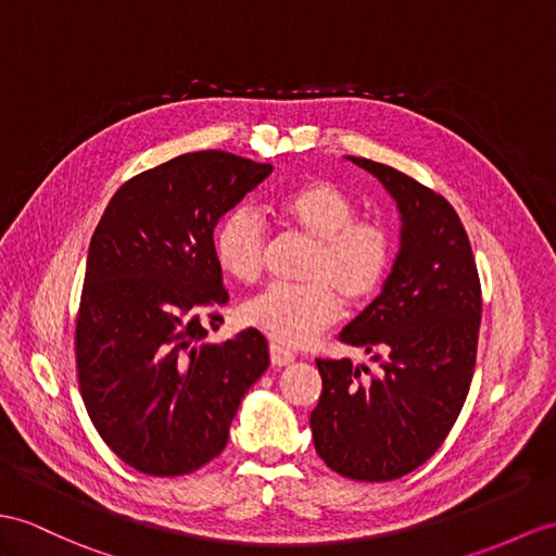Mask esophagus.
Wrapping results in <instances>:
<instances>
[{"label": "esophagus", "instance_id": "34e87169", "mask_svg": "<svg viewBox=\"0 0 556 556\" xmlns=\"http://www.w3.org/2000/svg\"><path fill=\"white\" fill-rule=\"evenodd\" d=\"M268 354H270V363L278 365V368H282V365H290L294 361L292 351H288L286 346H280V344H270Z\"/></svg>", "mask_w": 556, "mask_h": 556}]
</instances>
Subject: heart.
<instances>
[{
  "mask_svg": "<svg viewBox=\"0 0 556 556\" xmlns=\"http://www.w3.org/2000/svg\"><path fill=\"white\" fill-rule=\"evenodd\" d=\"M278 214L294 231L311 238L302 268L304 282H274L242 304L250 328L286 346H304L342 316V296L351 306L372 302L396 264L399 240L382 219L356 216L344 188L328 179H308L282 191ZM268 233L252 207L228 210L214 226L212 254L226 276L254 282L262 276Z\"/></svg>",
  "mask_w": 556,
  "mask_h": 556,
  "instance_id": "1",
  "label": "heart"
}]
</instances>
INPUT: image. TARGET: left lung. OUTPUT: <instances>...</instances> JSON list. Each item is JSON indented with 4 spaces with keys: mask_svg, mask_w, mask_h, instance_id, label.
I'll return each instance as SVG.
<instances>
[{
    "mask_svg": "<svg viewBox=\"0 0 556 556\" xmlns=\"http://www.w3.org/2000/svg\"><path fill=\"white\" fill-rule=\"evenodd\" d=\"M349 160L399 202L401 252L382 294L340 334L344 344L377 351L382 372L318 358L323 391L311 431L337 473L391 481L427 463L463 410L477 365L481 280L448 200L394 167Z\"/></svg>",
    "mask_w": 556,
    "mask_h": 556,
    "instance_id": "obj_1",
    "label": "left lung"
}]
</instances>
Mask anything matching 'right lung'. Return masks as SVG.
<instances>
[{
    "instance_id": "right-lung-1",
    "label": "right lung",
    "mask_w": 556,
    "mask_h": 556,
    "mask_svg": "<svg viewBox=\"0 0 556 556\" xmlns=\"http://www.w3.org/2000/svg\"><path fill=\"white\" fill-rule=\"evenodd\" d=\"M270 172L226 151L179 155L122 184L91 236L75 320L79 394L108 448L151 477L219 455L268 368L260 330L205 337L228 302L214 226Z\"/></svg>"
}]
</instances>
